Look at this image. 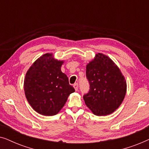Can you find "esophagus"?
<instances>
[{
  "label": "esophagus",
  "mask_w": 149,
  "mask_h": 149,
  "mask_svg": "<svg viewBox=\"0 0 149 149\" xmlns=\"http://www.w3.org/2000/svg\"><path fill=\"white\" fill-rule=\"evenodd\" d=\"M73 87H74V89H75V91H77V90H78V87H79L78 83H74V85H73Z\"/></svg>",
  "instance_id": "obj_1"
}]
</instances>
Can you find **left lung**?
Instances as JSON below:
<instances>
[{
  "instance_id": "obj_1",
  "label": "left lung",
  "mask_w": 149,
  "mask_h": 149,
  "mask_svg": "<svg viewBox=\"0 0 149 149\" xmlns=\"http://www.w3.org/2000/svg\"><path fill=\"white\" fill-rule=\"evenodd\" d=\"M86 77L89 91L83 99L87 107L97 116L113 113L121 105L127 89L119 68L109 57L97 54L87 65Z\"/></svg>"
}]
</instances>
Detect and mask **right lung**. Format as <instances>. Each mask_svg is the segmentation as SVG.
Masks as SVG:
<instances>
[{
	"instance_id": "obj_1",
	"label": "right lung",
	"mask_w": 149,
	"mask_h": 149,
	"mask_svg": "<svg viewBox=\"0 0 149 149\" xmlns=\"http://www.w3.org/2000/svg\"><path fill=\"white\" fill-rule=\"evenodd\" d=\"M64 61L55 60L52 54L40 57L30 66L24 79L27 100L40 115H56L74 91L68 77L61 71Z\"/></svg>"
}]
</instances>
